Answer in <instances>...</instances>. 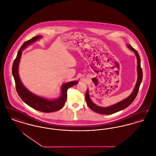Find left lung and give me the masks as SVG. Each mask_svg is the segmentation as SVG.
<instances>
[{
  "label": "left lung",
  "instance_id": "1",
  "mask_svg": "<svg viewBox=\"0 0 156 156\" xmlns=\"http://www.w3.org/2000/svg\"><path fill=\"white\" fill-rule=\"evenodd\" d=\"M127 46L130 50H131L133 52H134V54L136 56L137 60V82L136 83V85L133 89V91L128 97H127L124 100L119 101L117 103L111 105L108 107H100V106L95 104V103H94L92 101L90 97V95H89V90L87 89V91L86 92V94H85V100H86L88 105L89 106V107L92 111H95V112L101 114H105V115H108V114H112L115 113L121 110H124L126 108H127L133 102L137 96L140 84L141 83L142 79H143V71H142V69L141 68L140 58L138 55L137 51L135 49H134L129 44H127Z\"/></svg>",
  "mask_w": 156,
  "mask_h": 156
}]
</instances>
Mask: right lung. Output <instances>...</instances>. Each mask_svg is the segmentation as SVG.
<instances>
[{
	"instance_id": "1",
	"label": "right lung",
	"mask_w": 156,
	"mask_h": 156,
	"mask_svg": "<svg viewBox=\"0 0 156 156\" xmlns=\"http://www.w3.org/2000/svg\"><path fill=\"white\" fill-rule=\"evenodd\" d=\"M42 37L41 35L34 37L28 41H26L22 45L13 64L12 74L15 81L16 91L22 101L35 110L44 112H51L60 110L64 106L66 101L68 89L76 85L78 82L77 81H73L63 83L61 87V95L59 97L52 100L37 95L30 91L23 85L19 75V65L22 51L26 48L37 42L38 39H40Z\"/></svg>"
}]
</instances>
